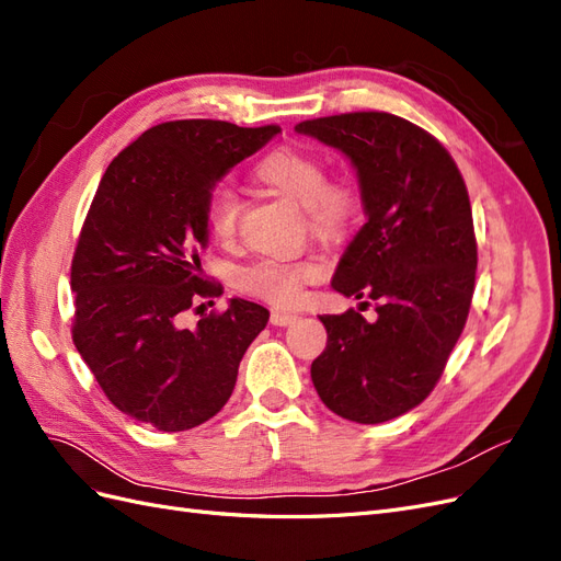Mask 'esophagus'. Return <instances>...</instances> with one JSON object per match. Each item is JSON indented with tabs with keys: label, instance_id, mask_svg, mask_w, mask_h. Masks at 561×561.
<instances>
[{
	"label": "esophagus",
	"instance_id": "1",
	"mask_svg": "<svg viewBox=\"0 0 561 561\" xmlns=\"http://www.w3.org/2000/svg\"><path fill=\"white\" fill-rule=\"evenodd\" d=\"M297 318H299V316L293 313V311H271V325L287 328V325H293V322H295Z\"/></svg>",
	"mask_w": 561,
	"mask_h": 561
}]
</instances>
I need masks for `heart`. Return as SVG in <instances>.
<instances>
[{
	"instance_id": "b5f03b06",
	"label": "heart",
	"mask_w": 561,
	"mask_h": 561,
	"mask_svg": "<svg viewBox=\"0 0 561 561\" xmlns=\"http://www.w3.org/2000/svg\"><path fill=\"white\" fill-rule=\"evenodd\" d=\"M254 180L287 201L297 203L307 215L309 229L320 239H342L358 217V194L348 182L328 180V168L309 149L280 147L262 157L252 171ZM241 201L229 186L210 196L208 227L215 239L233 241L239 231ZM318 266L309 260L266 257L241 271L239 285L248 295L266 299L278 307L299 301L304 285L316 278Z\"/></svg>"
}]
</instances>
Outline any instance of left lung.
Instances as JSON below:
<instances>
[{
    "mask_svg": "<svg viewBox=\"0 0 561 561\" xmlns=\"http://www.w3.org/2000/svg\"><path fill=\"white\" fill-rule=\"evenodd\" d=\"M295 130L342 151L358 173L367 222L332 287L377 301L371 322L353 309L320 316L328 346L311 379L334 414L383 423L431 396L463 332L478 268L466 182L431 133L396 114H334Z\"/></svg>",
    "mask_w": 561,
    "mask_h": 561,
    "instance_id": "left-lung-1",
    "label": "left lung"
}]
</instances>
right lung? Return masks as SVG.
I'll list each match as a JSON object with an SVG mask.
<instances>
[{
    "label": "right lung",
    "instance_id": "add662e5",
    "mask_svg": "<svg viewBox=\"0 0 561 561\" xmlns=\"http://www.w3.org/2000/svg\"><path fill=\"white\" fill-rule=\"evenodd\" d=\"M276 133L213 118L149 128L107 165L83 219L70 278L75 346L116 410L157 431H190L222 410L266 328L268 311L239 297L194 330L180 328V313L222 295L198 257L215 184Z\"/></svg>",
    "mask_w": 561,
    "mask_h": 561
}]
</instances>
